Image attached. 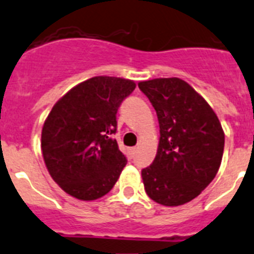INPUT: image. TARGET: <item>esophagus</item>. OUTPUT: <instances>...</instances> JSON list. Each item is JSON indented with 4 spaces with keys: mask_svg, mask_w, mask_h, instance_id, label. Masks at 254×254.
Returning a JSON list of instances; mask_svg holds the SVG:
<instances>
[{
    "mask_svg": "<svg viewBox=\"0 0 254 254\" xmlns=\"http://www.w3.org/2000/svg\"><path fill=\"white\" fill-rule=\"evenodd\" d=\"M135 152H136V148H130V149H129V156H130V158H133V157H134V154H135Z\"/></svg>",
    "mask_w": 254,
    "mask_h": 254,
    "instance_id": "esophagus-1",
    "label": "esophagus"
}]
</instances>
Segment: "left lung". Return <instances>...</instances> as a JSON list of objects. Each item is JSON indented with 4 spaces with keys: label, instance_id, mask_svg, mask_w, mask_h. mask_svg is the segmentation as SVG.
<instances>
[{
    "label": "left lung",
    "instance_id": "1",
    "mask_svg": "<svg viewBox=\"0 0 254 254\" xmlns=\"http://www.w3.org/2000/svg\"><path fill=\"white\" fill-rule=\"evenodd\" d=\"M160 124L157 154L142 170L145 193L162 206L198 197L221 165L225 134L203 97L179 78L140 81Z\"/></svg>",
    "mask_w": 254,
    "mask_h": 254
}]
</instances>
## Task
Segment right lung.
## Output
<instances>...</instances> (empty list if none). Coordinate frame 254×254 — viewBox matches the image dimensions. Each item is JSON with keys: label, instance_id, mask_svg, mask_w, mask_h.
Here are the masks:
<instances>
[{"label": "right lung", "instance_id": "right-lung-1", "mask_svg": "<svg viewBox=\"0 0 254 254\" xmlns=\"http://www.w3.org/2000/svg\"><path fill=\"white\" fill-rule=\"evenodd\" d=\"M135 83L94 76L55 103L42 129V154L52 179L80 200L109 193L127 165L116 139V114Z\"/></svg>", "mask_w": 254, "mask_h": 254}]
</instances>
